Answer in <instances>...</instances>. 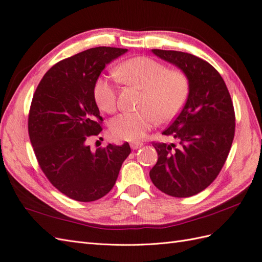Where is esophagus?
<instances>
[{
	"label": "esophagus",
	"mask_w": 262,
	"mask_h": 262,
	"mask_svg": "<svg viewBox=\"0 0 262 262\" xmlns=\"http://www.w3.org/2000/svg\"><path fill=\"white\" fill-rule=\"evenodd\" d=\"M141 146H143V144H141V143H138V141H137V143H130V147H132V149H138L139 147H141Z\"/></svg>",
	"instance_id": "34e87169"
}]
</instances>
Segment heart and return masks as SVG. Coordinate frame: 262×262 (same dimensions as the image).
<instances>
[{
  "mask_svg": "<svg viewBox=\"0 0 262 262\" xmlns=\"http://www.w3.org/2000/svg\"><path fill=\"white\" fill-rule=\"evenodd\" d=\"M116 78L126 85L141 90L138 112H127L111 123L116 139L137 141L159 122L167 123L180 113L190 93V80L181 69H169L152 58L140 56L123 61L115 69ZM93 96L106 113L117 108V89L110 79H96Z\"/></svg>",
  "mask_w": 262,
  "mask_h": 262,
  "instance_id": "1",
  "label": "heart"
}]
</instances>
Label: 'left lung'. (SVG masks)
Masks as SVG:
<instances>
[{
  "instance_id": "8db88e82",
  "label": "left lung",
  "mask_w": 262,
  "mask_h": 262,
  "mask_svg": "<svg viewBox=\"0 0 262 262\" xmlns=\"http://www.w3.org/2000/svg\"><path fill=\"white\" fill-rule=\"evenodd\" d=\"M190 80L185 105L162 135L179 145L152 141L158 160L149 172L161 192L189 198L205 190L226 162L235 136V110L228 89L212 64L188 52L152 49Z\"/></svg>"
}]
</instances>
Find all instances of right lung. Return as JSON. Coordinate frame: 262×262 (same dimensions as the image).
<instances>
[{
  "instance_id": "right-lung-1",
  "label": "right lung",
  "mask_w": 262,
  "mask_h": 262,
  "mask_svg": "<svg viewBox=\"0 0 262 262\" xmlns=\"http://www.w3.org/2000/svg\"><path fill=\"white\" fill-rule=\"evenodd\" d=\"M127 49L95 47L57 62L33 95L28 135L43 174L55 188L79 202L96 201L112 190L128 143L92 151L86 141L103 130L93 96L101 72Z\"/></svg>"
}]
</instances>
